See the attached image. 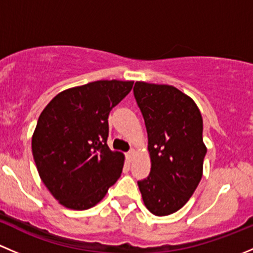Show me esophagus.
Returning a JSON list of instances; mask_svg holds the SVG:
<instances>
[{"mask_svg": "<svg viewBox=\"0 0 253 253\" xmlns=\"http://www.w3.org/2000/svg\"><path fill=\"white\" fill-rule=\"evenodd\" d=\"M126 158H127V160H129V161H131V158H132V156H134V150H130L129 151V152H126Z\"/></svg>", "mask_w": 253, "mask_h": 253, "instance_id": "34e87169", "label": "esophagus"}]
</instances>
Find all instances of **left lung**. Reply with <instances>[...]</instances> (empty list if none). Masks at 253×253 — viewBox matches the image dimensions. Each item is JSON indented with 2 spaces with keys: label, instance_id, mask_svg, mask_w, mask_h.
Here are the masks:
<instances>
[{
  "label": "left lung",
  "instance_id": "1",
  "mask_svg": "<svg viewBox=\"0 0 253 253\" xmlns=\"http://www.w3.org/2000/svg\"><path fill=\"white\" fill-rule=\"evenodd\" d=\"M134 96L144 117L150 175L137 181L144 204L162 217L180 210L202 178L207 148L196 103L170 85L136 82Z\"/></svg>",
  "mask_w": 253,
  "mask_h": 253
}]
</instances>
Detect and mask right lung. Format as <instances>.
Returning a JSON list of instances; mask_svg holds the SVG:
<instances>
[{
	"instance_id": "1",
	"label": "right lung",
	"mask_w": 253,
	"mask_h": 253,
	"mask_svg": "<svg viewBox=\"0 0 253 253\" xmlns=\"http://www.w3.org/2000/svg\"><path fill=\"white\" fill-rule=\"evenodd\" d=\"M134 82L97 80L59 92L39 117L33 140L41 180L59 204L88 210L122 174L124 155L107 145L108 116Z\"/></svg>"
}]
</instances>
